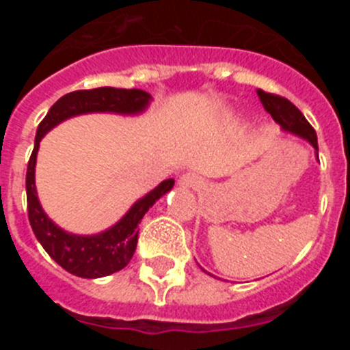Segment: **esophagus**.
I'll list each match as a JSON object with an SVG mask.
<instances>
[{
	"label": "esophagus",
	"mask_w": 350,
	"mask_h": 350,
	"mask_svg": "<svg viewBox=\"0 0 350 350\" xmlns=\"http://www.w3.org/2000/svg\"><path fill=\"white\" fill-rule=\"evenodd\" d=\"M202 184L203 180L198 173H184V175H180V178H178V185H180V187H185V189H198Z\"/></svg>",
	"instance_id": "esophagus-1"
}]
</instances>
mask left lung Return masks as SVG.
Wrapping results in <instances>:
<instances>
[{"label": "left lung", "instance_id": "left-lung-1", "mask_svg": "<svg viewBox=\"0 0 350 350\" xmlns=\"http://www.w3.org/2000/svg\"><path fill=\"white\" fill-rule=\"evenodd\" d=\"M258 96L259 100H261L262 107H265V110L273 117L275 122H279L284 131L293 133L296 137L310 142L312 147L315 150H319L315 129L308 124V120L305 119V116L299 112L295 105L291 103L289 100H286V98H282V96L265 92L261 89H258ZM317 157H319V154H317Z\"/></svg>", "mask_w": 350, "mask_h": 350}]
</instances>
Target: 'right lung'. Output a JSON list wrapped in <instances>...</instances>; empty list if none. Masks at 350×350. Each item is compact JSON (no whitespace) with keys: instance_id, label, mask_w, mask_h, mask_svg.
<instances>
[{"instance_id":"add662e5","label":"right lung","mask_w":350,"mask_h":350,"mask_svg":"<svg viewBox=\"0 0 350 350\" xmlns=\"http://www.w3.org/2000/svg\"><path fill=\"white\" fill-rule=\"evenodd\" d=\"M150 100H152L150 94L142 89L98 88L68 92L52 105L47 116L43 117L36 129L35 148L29 157L26 172L27 217H29L33 233L38 238L43 249L47 250V254L59 267L77 277L100 279V277H107V275L122 270L131 261L135 249H137L138 224L147 213V210L163 194L172 189L175 180L168 178V180L161 182L156 189L140 198L116 226L103 233L88 234V237L66 233L47 217V213L43 212L38 196H36L35 166L40 142L45 137V133L70 117L91 112L135 116V113L144 112Z\"/></svg>"}]
</instances>
